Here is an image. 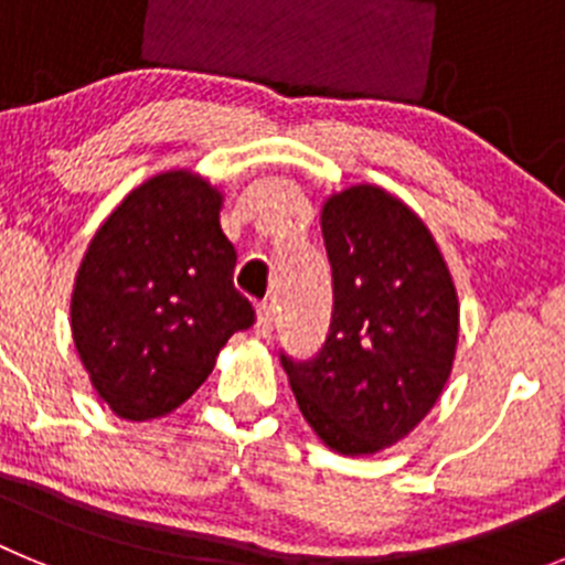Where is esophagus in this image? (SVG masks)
<instances>
[{"mask_svg":"<svg viewBox=\"0 0 565 565\" xmlns=\"http://www.w3.org/2000/svg\"><path fill=\"white\" fill-rule=\"evenodd\" d=\"M257 337L259 339H268L274 331V308L268 302H259L257 306Z\"/></svg>","mask_w":565,"mask_h":565,"instance_id":"1","label":"esophagus"}]
</instances>
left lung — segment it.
<instances>
[{
    "label": "left lung",
    "mask_w": 565,
    "mask_h": 565,
    "mask_svg": "<svg viewBox=\"0 0 565 565\" xmlns=\"http://www.w3.org/2000/svg\"><path fill=\"white\" fill-rule=\"evenodd\" d=\"M333 313L322 351L282 356L299 411L339 456H376L416 430L458 348V294L430 228L373 183L322 203Z\"/></svg>",
    "instance_id": "1"
}]
</instances>
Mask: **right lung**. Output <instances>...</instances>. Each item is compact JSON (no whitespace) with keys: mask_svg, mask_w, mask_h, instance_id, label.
I'll return each mask as SVG.
<instances>
[{"mask_svg":"<svg viewBox=\"0 0 565 565\" xmlns=\"http://www.w3.org/2000/svg\"><path fill=\"white\" fill-rule=\"evenodd\" d=\"M223 192L192 169L152 174L89 239L70 328L93 391L115 416L178 411L209 379L232 333L254 322L234 288L237 252L221 228Z\"/></svg>","mask_w":565,"mask_h":565,"instance_id":"obj_1","label":"right lung"}]
</instances>
